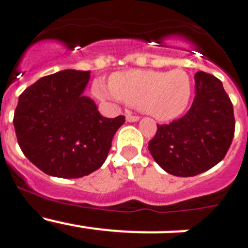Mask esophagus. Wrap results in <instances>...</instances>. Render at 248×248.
Masks as SVG:
<instances>
[{"label":"esophagus","instance_id":"esophagus-1","mask_svg":"<svg viewBox=\"0 0 248 248\" xmlns=\"http://www.w3.org/2000/svg\"><path fill=\"white\" fill-rule=\"evenodd\" d=\"M138 120H139V117H137V115H133V114H126V122L134 123V122H138Z\"/></svg>","mask_w":248,"mask_h":248}]
</instances>
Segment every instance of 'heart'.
<instances>
[{"instance_id": "1", "label": "heart", "mask_w": 248, "mask_h": 248, "mask_svg": "<svg viewBox=\"0 0 248 248\" xmlns=\"http://www.w3.org/2000/svg\"><path fill=\"white\" fill-rule=\"evenodd\" d=\"M94 93L103 99L123 100L155 119L168 122L187 108L192 82L189 74L180 68L170 72L134 69L113 74L110 89L97 82Z\"/></svg>"}]
</instances>
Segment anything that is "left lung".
Here are the masks:
<instances>
[{
    "mask_svg": "<svg viewBox=\"0 0 248 248\" xmlns=\"http://www.w3.org/2000/svg\"><path fill=\"white\" fill-rule=\"evenodd\" d=\"M233 134V107L222 83L211 74L198 72L191 108L180 119L157 125L148 148L166 172L195 176L220 163Z\"/></svg>",
    "mask_w": 248,
    "mask_h": 248,
    "instance_id": "obj_1",
    "label": "left lung"
}]
</instances>
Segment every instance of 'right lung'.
<instances>
[{
	"label": "right lung",
	"instance_id": "1",
	"mask_svg": "<svg viewBox=\"0 0 248 248\" xmlns=\"http://www.w3.org/2000/svg\"><path fill=\"white\" fill-rule=\"evenodd\" d=\"M91 72L64 69L43 77L19 95L13 125L22 153L47 175L74 179L104 164L125 117L100 115L84 95Z\"/></svg>",
	"mask_w": 248,
	"mask_h": 248
}]
</instances>
